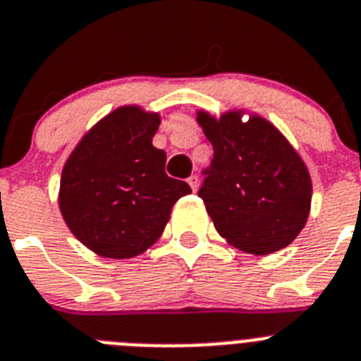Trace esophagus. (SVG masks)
<instances>
[{
	"label": "esophagus",
	"instance_id": "34e87169",
	"mask_svg": "<svg viewBox=\"0 0 361 361\" xmlns=\"http://www.w3.org/2000/svg\"><path fill=\"white\" fill-rule=\"evenodd\" d=\"M187 183L190 185V189H192V190H196V189H198V183H200L198 176H190L189 180H187Z\"/></svg>",
	"mask_w": 361,
	"mask_h": 361
}]
</instances>
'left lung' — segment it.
I'll return each mask as SVG.
<instances>
[{"mask_svg":"<svg viewBox=\"0 0 361 361\" xmlns=\"http://www.w3.org/2000/svg\"><path fill=\"white\" fill-rule=\"evenodd\" d=\"M196 121L214 147L198 196L219 236L255 256L290 245L311 212L312 181L302 156L271 121L247 109L219 116L200 109Z\"/></svg>","mask_w":361,"mask_h":361,"instance_id":"8db88e82","label":"left lung"}]
</instances>
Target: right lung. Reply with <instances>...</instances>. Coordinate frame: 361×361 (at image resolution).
Returning <instances> with one entry per match:
<instances>
[{"mask_svg":"<svg viewBox=\"0 0 361 361\" xmlns=\"http://www.w3.org/2000/svg\"><path fill=\"white\" fill-rule=\"evenodd\" d=\"M159 112L121 105L83 134L61 171L58 205L78 240L102 258L143 255L165 231L172 207L190 192L165 174L152 145Z\"/></svg>","mask_w":361,"mask_h":361,"instance_id":"add662e5","label":"right lung"}]
</instances>
